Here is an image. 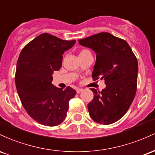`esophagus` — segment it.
<instances>
[{
    "label": "esophagus",
    "mask_w": 155,
    "mask_h": 155,
    "mask_svg": "<svg viewBox=\"0 0 155 155\" xmlns=\"http://www.w3.org/2000/svg\"><path fill=\"white\" fill-rule=\"evenodd\" d=\"M83 91V89H81V88H77L76 89V92L77 93H80L81 92Z\"/></svg>",
    "instance_id": "esophagus-1"
}]
</instances>
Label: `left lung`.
I'll return each instance as SVG.
<instances>
[{
  "label": "left lung",
  "mask_w": 155,
  "mask_h": 155,
  "mask_svg": "<svg viewBox=\"0 0 155 155\" xmlns=\"http://www.w3.org/2000/svg\"><path fill=\"white\" fill-rule=\"evenodd\" d=\"M95 51L92 76L105 80L106 88H92L94 97L87 105L90 117L97 123L110 124L120 120L129 109L137 89L138 61L129 44L108 33H100L79 40Z\"/></svg>",
  "instance_id": "left-lung-1"
}]
</instances>
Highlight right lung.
Returning <instances> with one entry per match:
<instances>
[{
	"label": "right lung",
	"mask_w": 155,
	"mask_h": 155,
	"mask_svg": "<svg viewBox=\"0 0 155 155\" xmlns=\"http://www.w3.org/2000/svg\"><path fill=\"white\" fill-rule=\"evenodd\" d=\"M49 33H42L22 49L17 63L15 84L27 113L47 126L61 124L67 116L75 90H63L51 84L52 74L62 66L63 54L75 44Z\"/></svg>",
	"instance_id": "right-lung-1"
}]
</instances>
